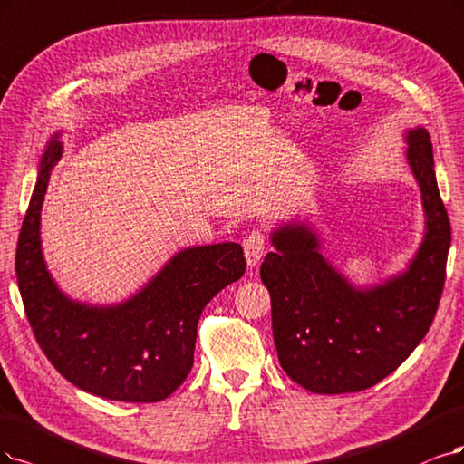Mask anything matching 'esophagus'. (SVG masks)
<instances>
[{"mask_svg":"<svg viewBox=\"0 0 464 464\" xmlns=\"http://www.w3.org/2000/svg\"><path fill=\"white\" fill-rule=\"evenodd\" d=\"M243 248H245L246 264L250 267H256L260 264L262 256L266 254V235L262 231L248 233V237L245 238V243H243Z\"/></svg>","mask_w":464,"mask_h":464,"instance_id":"esophagus-1","label":"esophagus"}]
</instances>
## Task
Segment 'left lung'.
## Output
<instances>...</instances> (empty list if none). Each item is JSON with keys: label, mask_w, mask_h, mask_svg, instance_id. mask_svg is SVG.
I'll list each match as a JSON object with an SVG mask.
<instances>
[{"label": "left lung", "mask_w": 464, "mask_h": 464, "mask_svg": "<svg viewBox=\"0 0 464 464\" xmlns=\"http://www.w3.org/2000/svg\"><path fill=\"white\" fill-rule=\"evenodd\" d=\"M407 162L420 187L424 238L407 269L353 286L321 254L304 221L271 233L276 250L260 277L271 296L273 340L283 371L314 393L362 392L396 371L426 336L445 283L451 226L441 202L430 135L409 130Z\"/></svg>", "instance_id": "1"}]
</instances>
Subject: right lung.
I'll use <instances>...</instances> for the list:
<instances>
[{
	"label": "right lung",
	"instance_id": "obj_1",
	"mask_svg": "<svg viewBox=\"0 0 464 464\" xmlns=\"http://www.w3.org/2000/svg\"><path fill=\"white\" fill-rule=\"evenodd\" d=\"M59 135L40 160L16 245L14 271L30 327L51 365L80 390L114 401H162L193 367L206 304L245 276L243 246L185 248L126 302L90 305L68 298L47 271L40 238L47 183L63 154Z\"/></svg>",
	"mask_w": 464,
	"mask_h": 464
}]
</instances>
